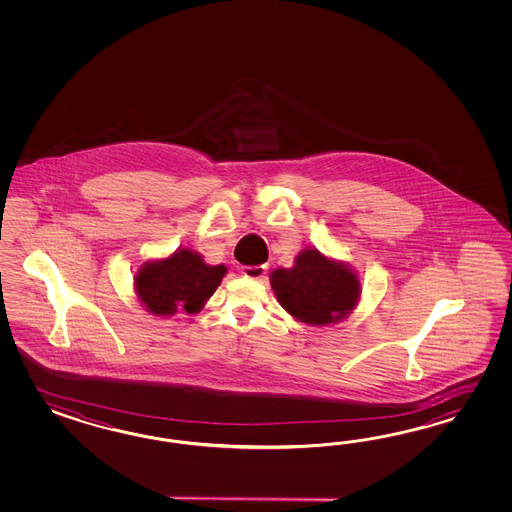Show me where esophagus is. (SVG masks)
I'll list each match as a JSON object with an SVG mask.
<instances>
[{
	"instance_id": "esophagus-1",
	"label": "esophagus",
	"mask_w": 512,
	"mask_h": 512,
	"mask_svg": "<svg viewBox=\"0 0 512 512\" xmlns=\"http://www.w3.org/2000/svg\"><path fill=\"white\" fill-rule=\"evenodd\" d=\"M242 274H244V278L249 279H261L266 278V266L264 264H259V266H244L242 268Z\"/></svg>"
}]
</instances>
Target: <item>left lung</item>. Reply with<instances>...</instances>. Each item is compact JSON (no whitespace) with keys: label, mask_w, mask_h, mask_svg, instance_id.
Masks as SVG:
<instances>
[{"label":"left lung","mask_w":512,"mask_h":512,"mask_svg":"<svg viewBox=\"0 0 512 512\" xmlns=\"http://www.w3.org/2000/svg\"><path fill=\"white\" fill-rule=\"evenodd\" d=\"M270 279L279 304L308 325L340 321L357 306L360 296L357 276L317 249H304L291 270H274Z\"/></svg>","instance_id":"left-lung-1"}]
</instances>
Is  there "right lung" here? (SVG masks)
Listing matches in <instances>:
<instances>
[{
    "mask_svg": "<svg viewBox=\"0 0 512 512\" xmlns=\"http://www.w3.org/2000/svg\"><path fill=\"white\" fill-rule=\"evenodd\" d=\"M225 272L223 264H204L195 251L180 249L165 261L144 264L135 287L142 304L154 315H172L178 310L195 313L214 295Z\"/></svg>",
    "mask_w": 512,
    "mask_h": 512,
    "instance_id": "obj_1",
    "label": "right lung"
}]
</instances>
